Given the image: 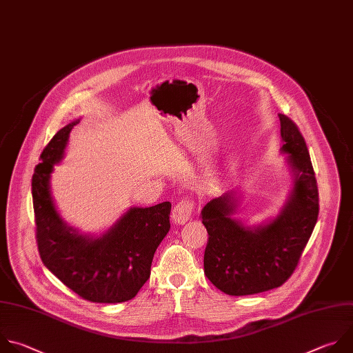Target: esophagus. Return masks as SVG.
<instances>
[{
	"label": "esophagus",
	"instance_id": "esophagus-1",
	"mask_svg": "<svg viewBox=\"0 0 353 353\" xmlns=\"http://www.w3.org/2000/svg\"><path fill=\"white\" fill-rule=\"evenodd\" d=\"M192 211H193V201L190 200H182L179 201L174 208H172V213H171V219L175 224L182 225L185 224L190 216H192Z\"/></svg>",
	"mask_w": 353,
	"mask_h": 353
}]
</instances>
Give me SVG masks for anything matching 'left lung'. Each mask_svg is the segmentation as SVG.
<instances>
[{
  "instance_id": "8db88e82",
  "label": "left lung",
  "mask_w": 353,
  "mask_h": 353,
  "mask_svg": "<svg viewBox=\"0 0 353 353\" xmlns=\"http://www.w3.org/2000/svg\"><path fill=\"white\" fill-rule=\"evenodd\" d=\"M278 117L283 142L279 153L287 156L292 176L278 214L248 225L235 217L241 204L236 190L210 200L201 210L200 219L208 234L204 274L227 295H253L283 285L298 265L317 223L319 190L306 142L287 115Z\"/></svg>"
}]
</instances>
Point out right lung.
Returning <instances> with one entry per match:
<instances>
[{
    "instance_id": "add662e5",
    "label": "right lung",
    "mask_w": 353,
    "mask_h": 353,
    "mask_svg": "<svg viewBox=\"0 0 353 353\" xmlns=\"http://www.w3.org/2000/svg\"><path fill=\"white\" fill-rule=\"evenodd\" d=\"M79 121L54 134L32 178L39 253L44 265L81 298L121 303L134 298L149 279L153 256L171 227V203L130 207L100 235L70 227L55 207L51 174L62 161L70 130Z\"/></svg>"
}]
</instances>
